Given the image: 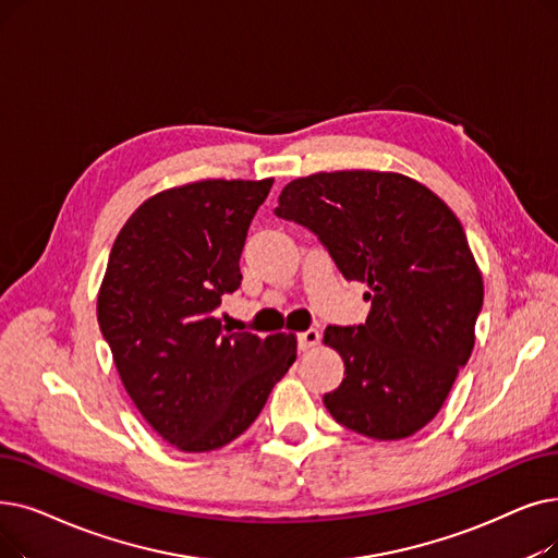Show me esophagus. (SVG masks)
Returning <instances> with one entry per match:
<instances>
[{"label":"esophagus","instance_id":"obj_1","mask_svg":"<svg viewBox=\"0 0 558 558\" xmlns=\"http://www.w3.org/2000/svg\"><path fill=\"white\" fill-rule=\"evenodd\" d=\"M296 342H299V349H301V351H310V349H314V347L319 344V330H317V328H307V330L299 332Z\"/></svg>","mask_w":558,"mask_h":558}]
</instances>
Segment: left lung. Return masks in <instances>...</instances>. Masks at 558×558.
Masks as SVG:
<instances>
[{
    "mask_svg": "<svg viewBox=\"0 0 558 558\" xmlns=\"http://www.w3.org/2000/svg\"><path fill=\"white\" fill-rule=\"evenodd\" d=\"M274 214L310 230L347 280L372 289L360 326H328L344 380L328 413L374 440H401L442 408L474 349L483 280L456 214L399 173L337 171L289 182Z\"/></svg>",
    "mask_w": 558,
    "mask_h": 558,
    "instance_id": "8db88e82",
    "label": "left lung"
}]
</instances>
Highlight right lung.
<instances>
[{"label": "right lung", "mask_w": 558, "mask_h": 558, "mask_svg": "<svg viewBox=\"0 0 558 558\" xmlns=\"http://www.w3.org/2000/svg\"><path fill=\"white\" fill-rule=\"evenodd\" d=\"M271 184L205 180L161 191L113 241L100 330L138 413L182 451L239 438L296 360L294 335L230 332L216 314L241 287V251Z\"/></svg>", "instance_id": "1"}]
</instances>
